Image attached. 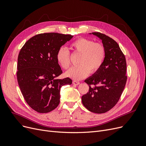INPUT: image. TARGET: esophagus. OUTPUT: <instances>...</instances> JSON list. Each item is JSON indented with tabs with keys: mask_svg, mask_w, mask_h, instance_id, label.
<instances>
[{
	"mask_svg": "<svg viewBox=\"0 0 146 146\" xmlns=\"http://www.w3.org/2000/svg\"><path fill=\"white\" fill-rule=\"evenodd\" d=\"M72 83L74 84V85H79V84H80V82H78V81H73Z\"/></svg>",
	"mask_w": 146,
	"mask_h": 146,
	"instance_id": "34e87169",
	"label": "esophagus"
}]
</instances>
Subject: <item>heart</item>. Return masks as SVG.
I'll use <instances>...</instances> for the list:
<instances>
[{"label": "heart", "mask_w": 146, "mask_h": 146, "mask_svg": "<svg viewBox=\"0 0 146 146\" xmlns=\"http://www.w3.org/2000/svg\"><path fill=\"white\" fill-rule=\"evenodd\" d=\"M70 48L76 53L81 55L79 60V64L80 65L70 68L65 74L66 76L74 80H80L88 76L90 72H97L104 62L106 49L103 44L80 38L70 44ZM56 58L61 68L64 69L69 68L70 53L67 48L61 47L56 52Z\"/></svg>", "instance_id": "1"}]
</instances>
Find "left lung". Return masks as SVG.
<instances>
[{
    "label": "left lung",
    "mask_w": 146,
    "mask_h": 146,
    "mask_svg": "<svg viewBox=\"0 0 146 146\" xmlns=\"http://www.w3.org/2000/svg\"><path fill=\"white\" fill-rule=\"evenodd\" d=\"M90 34L101 39L106 55L100 69L85 80L90 89L82 100L89 111L101 114L113 108L120 99L127 82V64L125 55L114 39L99 32Z\"/></svg>",
    "instance_id": "1"
}]
</instances>
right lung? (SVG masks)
Returning a JSON list of instances; mask_svg holds the SVG:
<instances>
[{
	"label": "right lung",
	"mask_w": 146,
	"mask_h": 146,
	"mask_svg": "<svg viewBox=\"0 0 146 146\" xmlns=\"http://www.w3.org/2000/svg\"><path fill=\"white\" fill-rule=\"evenodd\" d=\"M72 37L58 33L38 34L29 39L21 49L17 82L26 102L35 111L46 113L54 110L60 103L61 88L72 84L68 77L56 78L62 74L56 55Z\"/></svg>",
	"instance_id": "add662e5"
}]
</instances>
